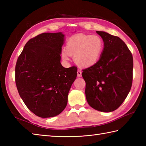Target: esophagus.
Listing matches in <instances>:
<instances>
[{
	"label": "esophagus",
	"instance_id": "obj_1",
	"mask_svg": "<svg viewBox=\"0 0 146 146\" xmlns=\"http://www.w3.org/2000/svg\"><path fill=\"white\" fill-rule=\"evenodd\" d=\"M82 71L81 70H78V71H77V76L78 77H80L82 76Z\"/></svg>",
	"mask_w": 146,
	"mask_h": 146
}]
</instances>
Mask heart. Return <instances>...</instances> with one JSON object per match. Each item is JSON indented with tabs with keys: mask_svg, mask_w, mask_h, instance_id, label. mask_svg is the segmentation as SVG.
<instances>
[{
	"mask_svg": "<svg viewBox=\"0 0 146 146\" xmlns=\"http://www.w3.org/2000/svg\"><path fill=\"white\" fill-rule=\"evenodd\" d=\"M66 50H63L62 56L65 60L74 55V60L82 67H90L98 61L104 48V42L100 36L79 34L68 39Z\"/></svg>",
	"mask_w": 146,
	"mask_h": 146,
	"instance_id": "heart-1",
	"label": "heart"
}]
</instances>
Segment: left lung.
Wrapping results in <instances>:
<instances>
[{"instance_id":"left-lung-1","label":"left lung","mask_w":146,"mask_h":146,"mask_svg":"<svg viewBox=\"0 0 146 146\" xmlns=\"http://www.w3.org/2000/svg\"><path fill=\"white\" fill-rule=\"evenodd\" d=\"M104 49L99 60L83 70L88 104L94 109L110 112L119 108L127 97L133 80V58L119 37L97 31Z\"/></svg>"}]
</instances>
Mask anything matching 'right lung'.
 Here are the masks:
<instances>
[{
    "mask_svg": "<svg viewBox=\"0 0 146 146\" xmlns=\"http://www.w3.org/2000/svg\"><path fill=\"white\" fill-rule=\"evenodd\" d=\"M64 35L45 33L30 39L19 56L15 84L26 107L42 118L56 116L66 107L77 67L60 63Z\"/></svg>",
    "mask_w": 146,
    "mask_h": 146,
    "instance_id": "1",
    "label": "right lung"
}]
</instances>
